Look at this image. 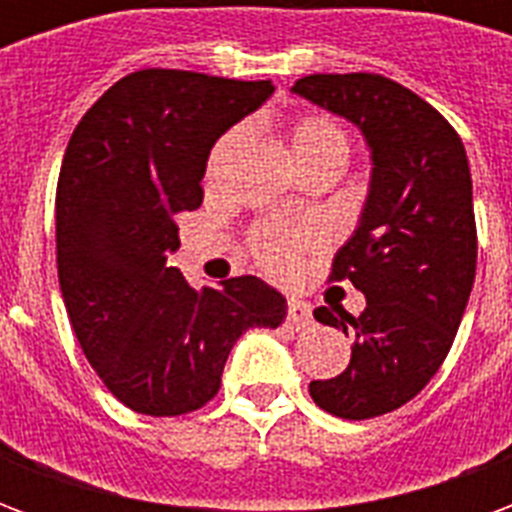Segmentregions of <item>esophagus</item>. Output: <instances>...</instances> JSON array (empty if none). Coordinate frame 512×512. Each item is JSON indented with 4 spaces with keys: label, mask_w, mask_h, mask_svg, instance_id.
Instances as JSON below:
<instances>
[{
    "label": "esophagus",
    "mask_w": 512,
    "mask_h": 512,
    "mask_svg": "<svg viewBox=\"0 0 512 512\" xmlns=\"http://www.w3.org/2000/svg\"><path fill=\"white\" fill-rule=\"evenodd\" d=\"M288 323L299 332L304 326H310L312 323V307L310 304H304V301H290L288 304Z\"/></svg>",
    "instance_id": "obj_1"
}]
</instances>
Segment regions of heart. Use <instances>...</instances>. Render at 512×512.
Wrapping results in <instances>:
<instances>
[{"mask_svg":"<svg viewBox=\"0 0 512 512\" xmlns=\"http://www.w3.org/2000/svg\"><path fill=\"white\" fill-rule=\"evenodd\" d=\"M238 139H241V128L227 131L216 142L211 153V164H208L211 175L219 172L224 156L230 153V147ZM288 147L299 169L315 167V164H323V161L343 164L348 158V150H351L348 134L334 123L332 117L326 115H304L299 120H293L288 128ZM312 241L315 238H312L310 230H296V227H288V224L266 222L257 224L252 235H249V252L266 271L277 274V277H285L299 266L301 252H307Z\"/></svg>","mask_w":512,"mask_h":512,"instance_id":"heart-1","label":"heart"}]
</instances>
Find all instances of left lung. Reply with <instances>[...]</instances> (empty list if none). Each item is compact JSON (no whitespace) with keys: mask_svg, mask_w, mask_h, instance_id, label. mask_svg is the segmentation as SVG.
<instances>
[{"mask_svg":"<svg viewBox=\"0 0 512 512\" xmlns=\"http://www.w3.org/2000/svg\"><path fill=\"white\" fill-rule=\"evenodd\" d=\"M293 93L354 123L373 158L362 219L329 277L351 279L367 307L359 318L315 310L354 334V348L351 365L312 381L310 395L334 417H381L425 389L461 326L477 266L469 158L428 101L378 73H312Z\"/></svg>","mask_w":512,"mask_h":512,"instance_id":"left-lung-1","label":"left lung"}]
</instances>
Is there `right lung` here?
<instances>
[{
    "label": "right lung",
    "mask_w": 512,
    "mask_h": 512,
    "mask_svg": "<svg viewBox=\"0 0 512 512\" xmlns=\"http://www.w3.org/2000/svg\"><path fill=\"white\" fill-rule=\"evenodd\" d=\"M271 93V82L147 68L112 84L68 142L57 180L62 301L87 362L131 411L202 408L235 340L288 315L263 279L194 290L167 266L180 246L175 216L202 205L211 147Z\"/></svg>",
    "instance_id": "obj_1"
}]
</instances>
